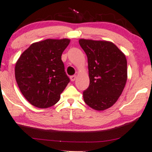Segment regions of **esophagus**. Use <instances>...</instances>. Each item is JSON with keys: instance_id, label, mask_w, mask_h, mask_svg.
I'll return each mask as SVG.
<instances>
[{"instance_id": "1", "label": "esophagus", "mask_w": 152, "mask_h": 152, "mask_svg": "<svg viewBox=\"0 0 152 152\" xmlns=\"http://www.w3.org/2000/svg\"><path fill=\"white\" fill-rule=\"evenodd\" d=\"M76 79H77V76L76 75H72V76L70 77V80H71L72 82H74Z\"/></svg>"}]
</instances>
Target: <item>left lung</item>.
<instances>
[{
	"label": "left lung",
	"instance_id": "left-lung-1",
	"mask_svg": "<svg viewBox=\"0 0 152 152\" xmlns=\"http://www.w3.org/2000/svg\"><path fill=\"white\" fill-rule=\"evenodd\" d=\"M79 44L88 57L90 85L83 92L85 103L103 110L121 95L127 80V61L113 43L81 39Z\"/></svg>",
	"mask_w": 152,
	"mask_h": 152
}]
</instances>
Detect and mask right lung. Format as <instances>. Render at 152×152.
<instances>
[{
  "label": "right lung",
  "instance_id": "right-lung-1",
  "mask_svg": "<svg viewBox=\"0 0 152 152\" xmlns=\"http://www.w3.org/2000/svg\"><path fill=\"white\" fill-rule=\"evenodd\" d=\"M69 42L68 39H49L36 42L16 62V83L24 98L34 106L47 108L54 105L69 83L61 57Z\"/></svg>",
  "mask_w": 152,
  "mask_h": 152
}]
</instances>
